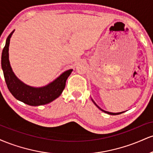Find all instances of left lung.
<instances>
[{"mask_svg":"<svg viewBox=\"0 0 153 153\" xmlns=\"http://www.w3.org/2000/svg\"><path fill=\"white\" fill-rule=\"evenodd\" d=\"M94 103H95V105H96V106H97V107H98V108H99V109H101V111H103V112H105V113L108 114H110V115H118V114H122V113H123V112H119V113H111V112H108V111H104V110L101 109V108H100V107H99V106H98V105H96V103H95V102H94Z\"/></svg>","mask_w":153,"mask_h":153,"instance_id":"obj_1","label":"left lung"}]
</instances>
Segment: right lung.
Returning <instances> with one entry per match:
<instances>
[{"mask_svg": "<svg viewBox=\"0 0 153 153\" xmlns=\"http://www.w3.org/2000/svg\"><path fill=\"white\" fill-rule=\"evenodd\" d=\"M13 31L8 35L1 56V66L8 90L17 100L29 106H40L52 102L62 94L65 87L67 79L73 70L64 72L55 80L46 86L34 88L24 84L17 78L12 71L8 59V47Z\"/></svg>", "mask_w": 153, "mask_h": 153, "instance_id": "right-lung-1", "label": "right lung"}]
</instances>
